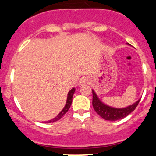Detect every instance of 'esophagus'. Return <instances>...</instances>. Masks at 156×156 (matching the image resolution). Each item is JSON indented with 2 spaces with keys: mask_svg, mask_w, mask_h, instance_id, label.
Here are the masks:
<instances>
[{
  "mask_svg": "<svg viewBox=\"0 0 156 156\" xmlns=\"http://www.w3.org/2000/svg\"><path fill=\"white\" fill-rule=\"evenodd\" d=\"M89 84V79L87 78H82L80 81V85L84 86L86 85V84Z\"/></svg>",
  "mask_w": 156,
  "mask_h": 156,
  "instance_id": "obj_1",
  "label": "esophagus"
}]
</instances>
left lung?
I'll return each mask as SVG.
<instances>
[{"instance_id":"left-lung-1","label":"left lung","mask_w":156,"mask_h":156,"mask_svg":"<svg viewBox=\"0 0 156 156\" xmlns=\"http://www.w3.org/2000/svg\"><path fill=\"white\" fill-rule=\"evenodd\" d=\"M127 44H129L127 43ZM93 93V107L94 110L97 112V114L103 118V119L107 121H112V122H115V121L120 120V119H124L126 116L128 115L130 113H131L133 110L136 108L137 106L138 103L140 101V99L133 103L132 105L127 106L125 108H115L112 107V106H108L106 103H103L101 100L98 97L97 94L95 93L94 90H92Z\"/></svg>"}]
</instances>
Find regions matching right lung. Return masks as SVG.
<instances>
[{
  "label": "right lung",
  "instance_id": "1",
  "mask_svg": "<svg viewBox=\"0 0 156 156\" xmlns=\"http://www.w3.org/2000/svg\"><path fill=\"white\" fill-rule=\"evenodd\" d=\"M75 87H73L72 89H71L70 90H69V92L68 93V96H67L66 103L65 106H64V108H62V111H61L60 112H59V114H58L54 118V119H51V120H49V121H48V122H44V123H53V122H56V121L59 120V119H60L61 118H62V116H63L64 115H65L66 113L69 111V108H70V106H71V104H72V97H73V94H74V93H75Z\"/></svg>",
  "mask_w": 156,
  "mask_h": 156
}]
</instances>
